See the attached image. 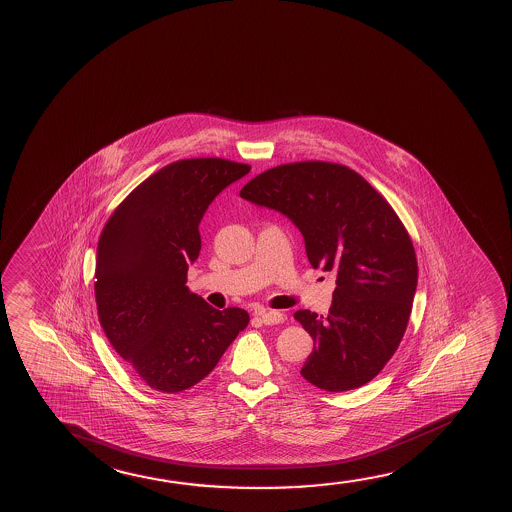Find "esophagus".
I'll list each match as a JSON object with an SVG mask.
<instances>
[{
  "instance_id": "34e87169",
  "label": "esophagus",
  "mask_w": 512,
  "mask_h": 512,
  "mask_svg": "<svg viewBox=\"0 0 512 512\" xmlns=\"http://www.w3.org/2000/svg\"><path fill=\"white\" fill-rule=\"evenodd\" d=\"M258 317L265 325L283 324L284 322V315L279 311H261L258 313Z\"/></svg>"
}]
</instances>
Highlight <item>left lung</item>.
Returning a JSON list of instances; mask_svg holds the SVG:
<instances>
[{
  "label": "left lung",
  "instance_id": "left-lung-1",
  "mask_svg": "<svg viewBox=\"0 0 512 512\" xmlns=\"http://www.w3.org/2000/svg\"><path fill=\"white\" fill-rule=\"evenodd\" d=\"M240 197L286 215L311 267L336 274L329 315H293L315 341L302 377L325 391L372 381L404 338L418 283L411 236L391 204L356 171L320 160L261 172Z\"/></svg>",
  "mask_w": 512,
  "mask_h": 512
}]
</instances>
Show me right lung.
I'll return each instance as SVG.
<instances>
[{"mask_svg": "<svg viewBox=\"0 0 512 512\" xmlns=\"http://www.w3.org/2000/svg\"><path fill=\"white\" fill-rule=\"evenodd\" d=\"M247 163L188 158L142 181L101 231L96 256L99 324L149 388L188 390L217 366L249 324L245 309L211 308L187 286L201 251L199 222Z\"/></svg>", "mask_w": 512, "mask_h": 512, "instance_id": "obj_1", "label": "right lung"}]
</instances>
